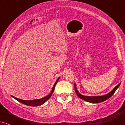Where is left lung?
Listing matches in <instances>:
<instances>
[{
    "label": "left lung",
    "mask_w": 125,
    "mask_h": 125,
    "mask_svg": "<svg viewBox=\"0 0 125 125\" xmlns=\"http://www.w3.org/2000/svg\"><path fill=\"white\" fill-rule=\"evenodd\" d=\"M121 82H120L109 93L106 94H104V95L103 96H84L80 94L79 92L77 90L76 88V84L74 83V90H75L76 94L80 98L82 99L85 100V101L88 102L92 103V104H98V103L102 102L105 101L106 100L108 99L109 98H110L113 95V94H115L116 90H117V89L118 88L119 86H120Z\"/></svg>",
    "instance_id": "8db88e82"
}]
</instances>
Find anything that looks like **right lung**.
<instances>
[{
	"label": "right lung",
	"mask_w": 125,
	"mask_h": 125,
	"mask_svg": "<svg viewBox=\"0 0 125 125\" xmlns=\"http://www.w3.org/2000/svg\"><path fill=\"white\" fill-rule=\"evenodd\" d=\"M59 79H60V77H59L58 79H57V81H56L55 83L54 84L53 87V88H52V91L51 92V93H50V94H49L48 95H47L46 96L43 97V98L39 99L26 100L20 99L17 98V97H15V96H13L12 95H11V96H12V97H13L14 99H15L16 100H17L18 101L20 102L21 103V104H26V105L30 106H41V105H42V104H44V103H45L46 102L47 100H48L51 97L52 94L53 92V91H54V87H55L56 84H57V83H58V82L59 80Z\"/></svg>",
	"instance_id": "obj_1"
}]
</instances>
